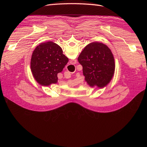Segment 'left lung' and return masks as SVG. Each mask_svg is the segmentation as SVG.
<instances>
[{
    "mask_svg": "<svg viewBox=\"0 0 147 147\" xmlns=\"http://www.w3.org/2000/svg\"><path fill=\"white\" fill-rule=\"evenodd\" d=\"M78 61L83 67L85 82L90 87L103 88L113 78L114 56L105 44L97 42L88 44L80 54Z\"/></svg>",
    "mask_w": 147,
    "mask_h": 147,
    "instance_id": "1",
    "label": "left lung"
}]
</instances>
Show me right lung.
Returning <instances> with one entry per match:
<instances>
[{
  "label": "right lung",
  "mask_w": 147,
  "mask_h": 147,
  "mask_svg": "<svg viewBox=\"0 0 147 147\" xmlns=\"http://www.w3.org/2000/svg\"><path fill=\"white\" fill-rule=\"evenodd\" d=\"M62 48L53 42L42 43L34 50L30 59V70L37 82L48 86L57 83V74L61 72L69 59Z\"/></svg>",
  "instance_id": "right-lung-1"
}]
</instances>
